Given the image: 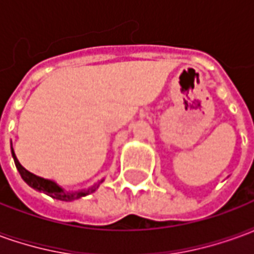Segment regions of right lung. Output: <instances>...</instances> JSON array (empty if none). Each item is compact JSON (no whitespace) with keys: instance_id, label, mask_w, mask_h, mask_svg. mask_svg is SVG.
Here are the masks:
<instances>
[{"instance_id":"right-lung-1","label":"right lung","mask_w":254,"mask_h":254,"mask_svg":"<svg viewBox=\"0 0 254 254\" xmlns=\"http://www.w3.org/2000/svg\"><path fill=\"white\" fill-rule=\"evenodd\" d=\"M10 151H12L14 165L17 167L20 176L24 180V182H27V184H28L31 188H34L35 190L43 191V193H46L47 196L53 197V198H57V200H61V201H73V200H77V198H81V197L84 196H88L91 193H94V191L99 188L100 184L105 181V180H102V181H99L98 184L89 187L88 189H80V190L67 191L65 190L64 188L60 187L56 181L47 180V178H42V177L35 176V174H32V173H30L28 170H25L24 167L20 165L19 159H17L16 155H14V151L13 148H12V141H10Z\"/></svg>"}]
</instances>
